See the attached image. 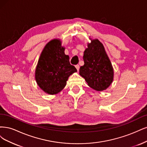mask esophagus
Segmentation results:
<instances>
[{
  "label": "esophagus",
  "instance_id": "obj_1",
  "mask_svg": "<svg viewBox=\"0 0 147 147\" xmlns=\"http://www.w3.org/2000/svg\"><path fill=\"white\" fill-rule=\"evenodd\" d=\"M75 67H76V69H77V70H78V71H79V65H76V66H75Z\"/></svg>",
  "mask_w": 147,
  "mask_h": 147
}]
</instances>
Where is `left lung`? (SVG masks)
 Listing matches in <instances>:
<instances>
[{"label":"left lung","mask_w":147,"mask_h":147,"mask_svg":"<svg viewBox=\"0 0 147 147\" xmlns=\"http://www.w3.org/2000/svg\"><path fill=\"white\" fill-rule=\"evenodd\" d=\"M90 40L84 53V65L80 67L79 74L89 87L102 91L113 82V69L103 45L98 39Z\"/></svg>","instance_id":"left-lung-1"}]
</instances>
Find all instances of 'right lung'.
<instances>
[{
  "label": "right lung",
  "mask_w": 147,
  "mask_h": 147,
  "mask_svg": "<svg viewBox=\"0 0 147 147\" xmlns=\"http://www.w3.org/2000/svg\"><path fill=\"white\" fill-rule=\"evenodd\" d=\"M77 69L69 63L65 48L60 40L54 39L46 44L40 55L35 69V80L40 88L49 94L62 90L70 75Z\"/></svg>",
  "instance_id": "obj_1"
}]
</instances>
